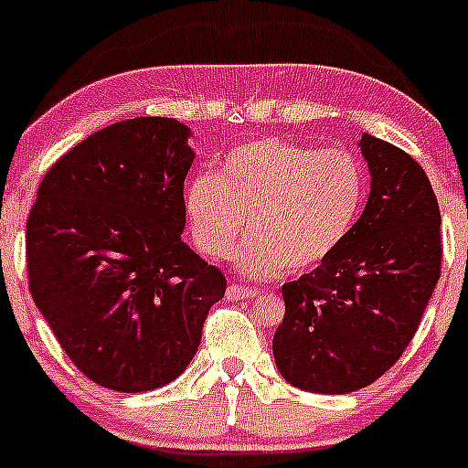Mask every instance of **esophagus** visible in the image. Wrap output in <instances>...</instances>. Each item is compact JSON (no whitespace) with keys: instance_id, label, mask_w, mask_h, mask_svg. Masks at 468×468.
<instances>
[{"instance_id":"esophagus-1","label":"esophagus","mask_w":468,"mask_h":468,"mask_svg":"<svg viewBox=\"0 0 468 468\" xmlns=\"http://www.w3.org/2000/svg\"><path fill=\"white\" fill-rule=\"evenodd\" d=\"M258 290L256 287H247V285H239V282H233V285L229 287V292H226V296H229L230 301H242V299H251V296H256Z\"/></svg>"}]
</instances>
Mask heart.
Wrapping results in <instances>:
<instances>
[{"mask_svg": "<svg viewBox=\"0 0 468 468\" xmlns=\"http://www.w3.org/2000/svg\"><path fill=\"white\" fill-rule=\"evenodd\" d=\"M365 197L367 172L351 151L262 138L230 151L219 174H197L186 187V212L195 244L212 261L229 258L249 230L239 271L271 278L328 261Z\"/></svg>", "mask_w": 468, "mask_h": 468, "instance_id": "heart-1", "label": "heart"}]
</instances>
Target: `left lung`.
<instances>
[{
	"label": "left lung",
	"mask_w": 468,
	"mask_h": 468,
	"mask_svg": "<svg viewBox=\"0 0 468 468\" xmlns=\"http://www.w3.org/2000/svg\"><path fill=\"white\" fill-rule=\"evenodd\" d=\"M371 192L342 247L282 285L273 360L290 385L348 394L396 365L421 324L441 269V217L421 165L365 133Z\"/></svg>",
	"instance_id": "8db88e82"
}]
</instances>
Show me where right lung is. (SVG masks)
<instances>
[{
    "instance_id": "1",
    "label": "right lung",
    "mask_w": 468,
    "mask_h": 468,
    "mask_svg": "<svg viewBox=\"0 0 468 468\" xmlns=\"http://www.w3.org/2000/svg\"><path fill=\"white\" fill-rule=\"evenodd\" d=\"M192 131L135 117L51 165L27 221L31 296L69 360L138 394L186 371L226 278L181 239Z\"/></svg>"
}]
</instances>
